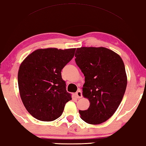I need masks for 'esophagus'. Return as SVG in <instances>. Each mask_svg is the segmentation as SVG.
Listing matches in <instances>:
<instances>
[{"label":"esophagus","instance_id":"1","mask_svg":"<svg viewBox=\"0 0 146 146\" xmlns=\"http://www.w3.org/2000/svg\"><path fill=\"white\" fill-rule=\"evenodd\" d=\"M75 96H76V97L77 98H82V92H81L80 90H78L77 91L76 93H75Z\"/></svg>","mask_w":146,"mask_h":146}]
</instances>
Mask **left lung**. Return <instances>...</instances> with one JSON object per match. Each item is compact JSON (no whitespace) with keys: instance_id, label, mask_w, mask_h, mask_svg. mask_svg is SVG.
I'll list each match as a JSON object with an SVG mask.
<instances>
[{"instance_id":"left-lung-1","label":"left lung","mask_w":146,"mask_h":146,"mask_svg":"<svg viewBox=\"0 0 146 146\" xmlns=\"http://www.w3.org/2000/svg\"><path fill=\"white\" fill-rule=\"evenodd\" d=\"M75 62L85 76L83 96L90 101L88 110H79L81 119L92 125L106 121L122 101L127 84L121 57L104 47L77 48Z\"/></svg>"}]
</instances>
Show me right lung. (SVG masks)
<instances>
[{
  "label": "right lung",
  "instance_id": "obj_1",
  "mask_svg": "<svg viewBox=\"0 0 146 146\" xmlns=\"http://www.w3.org/2000/svg\"><path fill=\"white\" fill-rule=\"evenodd\" d=\"M75 48L38 49L21 62L18 71L20 97L32 117L42 121L60 117L71 96L61 71L74 56Z\"/></svg>",
  "mask_w": 146,
  "mask_h": 146
}]
</instances>
